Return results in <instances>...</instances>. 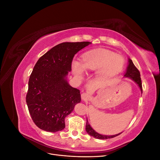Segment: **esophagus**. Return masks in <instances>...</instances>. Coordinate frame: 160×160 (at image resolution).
<instances>
[{
	"label": "esophagus",
	"mask_w": 160,
	"mask_h": 160,
	"mask_svg": "<svg viewBox=\"0 0 160 160\" xmlns=\"http://www.w3.org/2000/svg\"><path fill=\"white\" fill-rule=\"evenodd\" d=\"M89 96L88 94L84 93H83V94L81 95V99H82V100L87 101L88 99H89Z\"/></svg>",
	"instance_id": "34e87169"
}]
</instances>
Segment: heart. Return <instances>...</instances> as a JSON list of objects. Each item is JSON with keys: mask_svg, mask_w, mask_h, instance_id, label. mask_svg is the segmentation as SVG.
<instances>
[{"mask_svg": "<svg viewBox=\"0 0 160 160\" xmlns=\"http://www.w3.org/2000/svg\"><path fill=\"white\" fill-rule=\"evenodd\" d=\"M124 64L123 57L112 51L101 49L87 52L82 55V63L74 60L72 69L74 73L82 78L85 70L96 71L99 70L101 76H110L118 73L122 69Z\"/></svg>", "mask_w": 160, "mask_h": 160, "instance_id": "obj_1", "label": "heart"}]
</instances>
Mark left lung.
<instances>
[{"label": "left lung", "instance_id": "obj_1", "mask_svg": "<svg viewBox=\"0 0 160 160\" xmlns=\"http://www.w3.org/2000/svg\"><path fill=\"white\" fill-rule=\"evenodd\" d=\"M125 77H129L131 79H132L133 81H135L136 83L138 86L139 87L140 89H141V91L142 93V79L141 77H140V72L139 71V70L136 68L133 64V62H132V61L129 59V64L127 68V71L125 74L124 75ZM86 132L89 135H91V136L94 137L95 138L97 139H110V138H115L116 136H118L119 134H121L122 133L116 134L114 135H103L99 134L98 133H97L94 129H93L91 127V125H89L88 119H87V122H86Z\"/></svg>", "mask_w": 160, "mask_h": 160}]
</instances>
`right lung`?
Wrapping results in <instances>:
<instances>
[{"instance_id":"1","label":"right lung","mask_w":160,"mask_h":160,"mask_svg":"<svg viewBox=\"0 0 160 160\" xmlns=\"http://www.w3.org/2000/svg\"><path fill=\"white\" fill-rule=\"evenodd\" d=\"M90 42H62L39 58L28 80L26 101L37 126L57 132L65 128V118L81 101L80 91L72 88L66 76L76 53Z\"/></svg>"}]
</instances>
